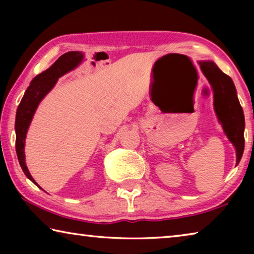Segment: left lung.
Masks as SVG:
<instances>
[{"label": "left lung", "instance_id": "1", "mask_svg": "<svg viewBox=\"0 0 254 254\" xmlns=\"http://www.w3.org/2000/svg\"><path fill=\"white\" fill-rule=\"evenodd\" d=\"M206 78L214 91V106L225 134L236 150V165L244 151V114L233 80L212 62L200 63Z\"/></svg>", "mask_w": 254, "mask_h": 254}]
</instances>
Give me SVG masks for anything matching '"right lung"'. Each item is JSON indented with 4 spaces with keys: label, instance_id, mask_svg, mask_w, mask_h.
I'll return each instance as SVG.
<instances>
[{
    "label": "right lung",
    "instance_id": "add662e5",
    "mask_svg": "<svg viewBox=\"0 0 254 254\" xmlns=\"http://www.w3.org/2000/svg\"><path fill=\"white\" fill-rule=\"evenodd\" d=\"M80 63V53L78 51H69V53L64 54L60 56L57 62L48 69L41 72L38 76L34 77L30 86L25 91L24 95L21 100L20 104L16 110L15 117V150L16 156H18L21 168H22L24 175L31 180L33 184L34 182L32 176L30 175L28 167L25 165L24 159V142L25 136H27V131L29 128L30 123L33 118L34 112H36L38 105L41 102L47 94L51 91L55 84L57 83L59 77L65 75L71 69L78 65Z\"/></svg>",
    "mask_w": 254,
    "mask_h": 254
}]
</instances>
